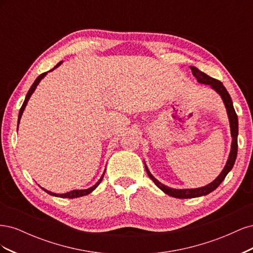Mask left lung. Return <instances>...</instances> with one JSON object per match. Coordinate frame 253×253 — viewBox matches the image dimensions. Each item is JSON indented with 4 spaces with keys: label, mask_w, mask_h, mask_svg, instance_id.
Returning a JSON list of instances; mask_svg holds the SVG:
<instances>
[{
    "label": "left lung",
    "mask_w": 253,
    "mask_h": 253,
    "mask_svg": "<svg viewBox=\"0 0 253 253\" xmlns=\"http://www.w3.org/2000/svg\"><path fill=\"white\" fill-rule=\"evenodd\" d=\"M191 71H192V74L194 77L197 79L198 83L202 84H206V85H209L212 89H214L216 93L220 96L221 100H223L225 108L227 111V115L229 118V124H230V132H231V137H232V141H231V149H230V153H229V156L227 159V163L224 167L223 171L219 173V175L217 177L214 179L212 182L208 183L207 186L201 187V188H195V189H174V188H170L164 183L160 182L159 180H157L154 176L151 174V172L149 171L147 165L143 162L144 167H145V171H147L149 177L154 181L155 185L162 190L164 192L168 195H170L172 197H176V198H194V197H200V196H204L211 193L212 191L215 190L220 183L225 179V177L227 176V174L231 171V169L234 166L235 159H236V155H237V135H239V120H237V116L236 113L234 111L233 108V103L231 100V97L229 95V93L227 91L226 87L223 85V83L220 81L209 77L208 75H206L205 73L201 72L198 68L191 66Z\"/></svg>",
    "instance_id": "left-lung-1"
}]
</instances>
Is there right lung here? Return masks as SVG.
Masks as SVG:
<instances>
[{
	"instance_id": "add662e5",
	"label": "right lung",
	"mask_w": 253,
	"mask_h": 253,
	"mask_svg": "<svg viewBox=\"0 0 253 253\" xmlns=\"http://www.w3.org/2000/svg\"><path fill=\"white\" fill-rule=\"evenodd\" d=\"M61 63H62V61H61V62H59L55 67L52 68V70H50L49 72H51V71H53L55 70V68H57L59 65H61ZM48 73V72H47ZM47 73H43V74H41L39 77H38L36 80H35V82L33 83V85H32V87L29 88V90H28V93H27V95H26V97H25V100H24V102H23V105H22V108H21V110H20V113H19V117H18V126H17V128H19V124H20V120H21V117H22V115H23V112H24V110H25V108H26V105H27V102H28V100H29V98H30V96H32L33 94H34V91L36 90V88H37V86H38V84L40 83V81L45 77V76L47 75ZM104 173L105 172H103V174H102V176L100 177V179H99L95 185L93 186V187H90V188H87V189H84V190H73V191H70V192H66V193H62V194H57V193H52L51 191H48V190H46V189H44V188H42L45 192L46 193H48L49 195H52V196H57V197H62V198H76V197H80V196H84V195H87V194H89V193H91L93 192V191L99 186V183L101 182V180H102V178H103V175H104Z\"/></svg>"
}]
</instances>
